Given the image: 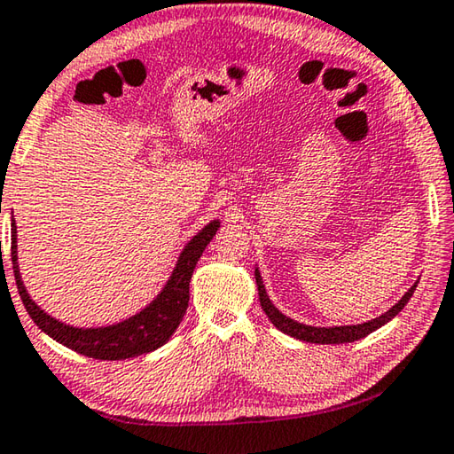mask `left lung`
I'll return each instance as SVG.
<instances>
[{
  "mask_svg": "<svg viewBox=\"0 0 454 454\" xmlns=\"http://www.w3.org/2000/svg\"><path fill=\"white\" fill-rule=\"evenodd\" d=\"M255 281H257V289H259L261 307H263V311L269 317V321H271L277 329L283 331L285 335L299 339V340H305V343H319V345L353 343V340H359L363 337L371 335L372 331L383 327V325L395 319V317L403 311V307L409 303V299L412 297V293H415L417 285H419V281H417L407 293H404L399 303H395L387 313L377 317V319H371V321L361 323V325H343V327H311V325H303L295 319H291V317H287V315H283L279 309L271 303V299H269V295H267L263 279H261V273L257 267H255Z\"/></svg>",
  "mask_w": 454,
  "mask_h": 454,
  "instance_id": "1",
  "label": "left lung"
}]
</instances>
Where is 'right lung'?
I'll use <instances>...</instances> for the list:
<instances>
[{"label": "right lung", "instance_id": "obj_1", "mask_svg": "<svg viewBox=\"0 0 454 454\" xmlns=\"http://www.w3.org/2000/svg\"><path fill=\"white\" fill-rule=\"evenodd\" d=\"M217 229L219 219L205 225L185 245V249L181 251L177 265H175L169 281L165 283L161 293L145 309H141L137 315L121 323L109 325V327H71V325L58 321L55 317L47 315L43 309L35 305V301L29 297L20 275L18 227H15V221L12 219V261L15 285H18L20 297L34 323L45 335H50L63 347L99 361H121L129 359V356H139L165 345L175 329L179 327L189 305L191 275H193L199 257L203 255L205 247L213 239V235L217 233Z\"/></svg>", "mask_w": 454, "mask_h": 454}]
</instances>
